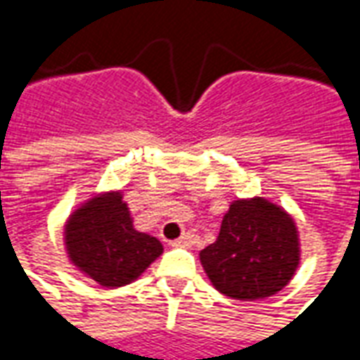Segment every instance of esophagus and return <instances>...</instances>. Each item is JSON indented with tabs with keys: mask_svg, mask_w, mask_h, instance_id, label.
<instances>
[{
	"mask_svg": "<svg viewBox=\"0 0 360 360\" xmlns=\"http://www.w3.org/2000/svg\"><path fill=\"white\" fill-rule=\"evenodd\" d=\"M172 245L173 247H181V249H188V247L193 245V235H188V233L181 235L179 239H175Z\"/></svg>",
	"mask_w": 360,
	"mask_h": 360,
	"instance_id": "34e87169",
	"label": "esophagus"
}]
</instances>
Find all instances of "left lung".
<instances>
[{"instance_id": "8db88e82", "label": "left lung", "mask_w": 360, "mask_h": 360, "mask_svg": "<svg viewBox=\"0 0 360 360\" xmlns=\"http://www.w3.org/2000/svg\"><path fill=\"white\" fill-rule=\"evenodd\" d=\"M212 285L237 301L271 297L293 279L301 262L291 214L262 196L237 198L221 219L216 241L200 250Z\"/></svg>"}]
</instances>
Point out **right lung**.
I'll use <instances>...</instances> for the list:
<instances>
[{
  "label": "right lung",
  "mask_w": 360,
  "mask_h": 360,
  "mask_svg": "<svg viewBox=\"0 0 360 360\" xmlns=\"http://www.w3.org/2000/svg\"><path fill=\"white\" fill-rule=\"evenodd\" d=\"M67 257L77 270L102 287L133 283L164 247L134 229L121 191H108L82 202L65 221Z\"/></svg>",
  "instance_id": "1"
}]
</instances>
